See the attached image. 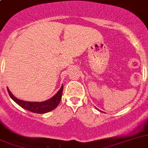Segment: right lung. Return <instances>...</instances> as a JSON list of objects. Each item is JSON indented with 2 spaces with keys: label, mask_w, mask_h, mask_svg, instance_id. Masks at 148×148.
I'll list each match as a JSON object with an SVG mask.
<instances>
[{
  "label": "right lung",
  "mask_w": 148,
  "mask_h": 148,
  "mask_svg": "<svg viewBox=\"0 0 148 148\" xmlns=\"http://www.w3.org/2000/svg\"><path fill=\"white\" fill-rule=\"evenodd\" d=\"M62 89H63V87L62 86L60 89L58 91V93L54 97H51V99L44 101V102H26V101L18 99L14 96L12 95V94L10 92L9 88H7V90L10 97L18 105H19L21 107H22L23 108L29 110L31 112L36 113V114H45V113L49 112V111L54 110V108L58 107V106L59 105L60 102L61 100V98H62Z\"/></svg>",
  "instance_id": "right-lung-1"
}]
</instances>
